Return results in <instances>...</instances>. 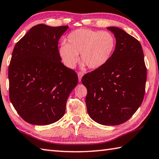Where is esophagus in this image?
I'll use <instances>...</instances> for the list:
<instances>
[{
    "label": "esophagus",
    "mask_w": 159,
    "mask_h": 159,
    "mask_svg": "<svg viewBox=\"0 0 159 159\" xmlns=\"http://www.w3.org/2000/svg\"><path fill=\"white\" fill-rule=\"evenodd\" d=\"M83 76V74L82 73V72L79 71V73H78V76H79V82H80V80H81V79H82V76Z\"/></svg>",
    "instance_id": "esophagus-1"
}]
</instances>
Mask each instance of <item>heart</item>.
Segmentation results:
<instances>
[{
	"mask_svg": "<svg viewBox=\"0 0 159 159\" xmlns=\"http://www.w3.org/2000/svg\"><path fill=\"white\" fill-rule=\"evenodd\" d=\"M116 47L114 34L108 31L80 28L68 34L67 44L62 43L58 53L64 64L74 68L80 60L89 69L103 67L111 59Z\"/></svg>",
	"mask_w": 159,
	"mask_h": 159,
	"instance_id": "obj_1",
	"label": "heart"
}]
</instances>
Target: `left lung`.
<instances>
[{"mask_svg":"<svg viewBox=\"0 0 159 159\" xmlns=\"http://www.w3.org/2000/svg\"><path fill=\"white\" fill-rule=\"evenodd\" d=\"M116 47L103 67L85 74L82 83L88 90V114L103 125H118L129 120L145 96L147 67L140 43L125 31L108 27Z\"/></svg>","mask_w":159,"mask_h":159,"instance_id":"1","label":"left lung"}]
</instances>
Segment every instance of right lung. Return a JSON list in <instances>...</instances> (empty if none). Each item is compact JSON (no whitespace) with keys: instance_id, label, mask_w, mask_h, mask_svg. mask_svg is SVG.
Returning <instances> with one entry per match:
<instances>
[{"instance_id":"obj_1","label":"right lung","mask_w":159,"mask_h":159,"mask_svg":"<svg viewBox=\"0 0 159 159\" xmlns=\"http://www.w3.org/2000/svg\"><path fill=\"white\" fill-rule=\"evenodd\" d=\"M68 25H34L16 43L8 69L9 96L18 114L34 125H48L65 115L78 75L61 62L58 41Z\"/></svg>"}]
</instances>
